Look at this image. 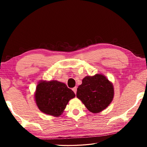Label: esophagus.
<instances>
[{"instance_id": "1", "label": "esophagus", "mask_w": 147, "mask_h": 147, "mask_svg": "<svg viewBox=\"0 0 147 147\" xmlns=\"http://www.w3.org/2000/svg\"><path fill=\"white\" fill-rule=\"evenodd\" d=\"M73 91H74V93H76V91H77V88H76V87H74V88H73Z\"/></svg>"}]
</instances>
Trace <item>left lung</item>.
<instances>
[{
  "instance_id": "8db88e82",
  "label": "left lung",
  "mask_w": 147,
  "mask_h": 147,
  "mask_svg": "<svg viewBox=\"0 0 147 147\" xmlns=\"http://www.w3.org/2000/svg\"><path fill=\"white\" fill-rule=\"evenodd\" d=\"M113 96L112 83L100 74L86 76L76 92L77 98L82 102L89 111L94 113L106 109L111 102Z\"/></svg>"
}]
</instances>
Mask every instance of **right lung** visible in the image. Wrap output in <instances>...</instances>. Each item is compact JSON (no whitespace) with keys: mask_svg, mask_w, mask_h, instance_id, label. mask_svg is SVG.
Instances as JSON below:
<instances>
[{"mask_svg":"<svg viewBox=\"0 0 147 147\" xmlns=\"http://www.w3.org/2000/svg\"><path fill=\"white\" fill-rule=\"evenodd\" d=\"M34 96L39 110L47 115L59 117L75 94L60 82L41 81L37 86Z\"/></svg>","mask_w":147,"mask_h":147,"instance_id":"add662e5","label":"right lung"}]
</instances>
